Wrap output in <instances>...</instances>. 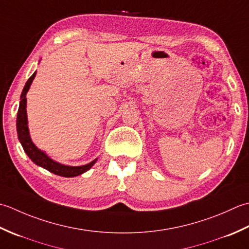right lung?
<instances>
[{"label":"right lung","mask_w":249,"mask_h":249,"mask_svg":"<svg viewBox=\"0 0 249 249\" xmlns=\"http://www.w3.org/2000/svg\"><path fill=\"white\" fill-rule=\"evenodd\" d=\"M35 75H36V72L33 73V75L28 79V82L24 85L21 95H20V103H19V108L17 113L18 139L23 147L24 153L28 155L29 158L31 159L35 164L44 167V169L48 170L49 172H52V173L55 175L63 176V177H75L83 174L93 166L98 158L85 165H79V166L65 165L53 160L50 157L47 156L46 153H44L43 150L37 148L31 140V136H30V132H29V126H28L27 98H25V95H27L30 87H31Z\"/></svg>","instance_id":"obj_1"}]
</instances>
